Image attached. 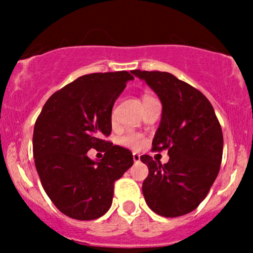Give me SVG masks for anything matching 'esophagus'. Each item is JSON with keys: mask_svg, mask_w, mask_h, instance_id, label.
<instances>
[{"mask_svg": "<svg viewBox=\"0 0 253 253\" xmlns=\"http://www.w3.org/2000/svg\"><path fill=\"white\" fill-rule=\"evenodd\" d=\"M133 160L134 163H138L139 160H141V155L137 154V153H133Z\"/></svg>", "mask_w": 253, "mask_h": 253, "instance_id": "1", "label": "esophagus"}]
</instances>
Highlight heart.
<instances>
[{"mask_svg": "<svg viewBox=\"0 0 253 253\" xmlns=\"http://www.w3.org/2000/svg\"><path fill=\"white\" fill-rule=\"evenodd\" d=\"M150 98V96L145 95L144 98ZM144 138H143L142 134L139 133H136V132H129V133H126L125 136H122L121 138H120V143H121L122 145H125V147H128L131 148V149H141V148L144 145Z\"/></svg>", "mask_w": 253, "mask_h": 253, "instance_id": "heart-1", "label": "heart"}]
</instances>
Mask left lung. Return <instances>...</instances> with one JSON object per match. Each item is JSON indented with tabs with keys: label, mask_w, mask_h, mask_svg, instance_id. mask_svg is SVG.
I'll return each mask as SVG.
<instances>
[{
	"label": "left lung",
	"mask_w": 253,
	"mask_h": 253,
	"mask_svg": "<svg viewBox=\"0 0 253 253\" xmlns=\"http://www.w3.org/2000/svg\"><path fill=\"white\" fill-rule=\"evenodd\" d=\"M159 96L163 105L153 150L168 149L163 165L149 155L141 160L149 169L142 191L148 207L167 218L195 211L218 176L223 157V132L208 99L174 75L132 71Z\"/></svg>",
	"instance_id": "obj_1"
}]
</instances>
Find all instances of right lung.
<instances>
[{
    "label": "right lung",
    "mask_w": 253,
    "mask_h": 253,
    "mask_svg": "<svg viewBox=\"0 0 253 253\" xmlns=\"http://www.w3.org/2000/svg\"><path fill=\"white\" fill-rule=\"evenodd\" d=\"M132 79L126 71L82 76L53 93L37 119L35 168L48 198L70 218L104 215L115 181L133 165L128 149L104 139L111 133L112 106ZM90 149L104 157L91 161L86 154Z\"/></svg>",
    "instance_id": "obj_1"
}]
</instances>
